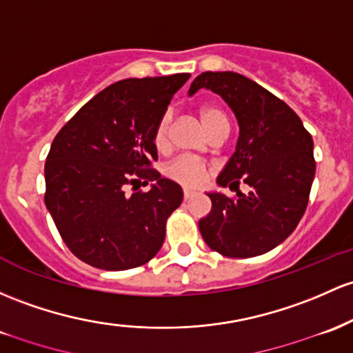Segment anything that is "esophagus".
<instances>
[{
    "mask_svg": "<svg viewBox=\"0 0 353 353\" xmlns=\"http://www.w3.org/2000/svg\"><path fill=\"white\" fill-rule=\"evenodd\" d=\"M196 196V192H192V191H184V201H189V199H192V197Z\"/></svg>",
    "mask_w": 353,
    "mask_h": 353,
    "instance_id": "1",
    "label": "esophagus"
}]
</instances>
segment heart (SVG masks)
I'll use <instances>...</instances> for the list:
<instances>
[{
    "label": "heart",
    "instance_id": "obj_1",
    "mask_svg": "<svg viewBox=\"0 0 353 353\" xmlns=\"http://www.w3.org/2000/svg\"><path fill=\"white\" fill-rule=\"evenodd\" d=\"M199 117L203 120L206 130L212 129L218 122L226 120V115L223 114V110L214 105H206L199 110ZM169 132H170V120L169 115L165 114L164 117L157 122L156 129H154V145L157 150H165L169 147ZM165 174L172 181L179 183L185 188H199L204 184L208 177V169L206 165L201 164V162L192 161V159L181 157L177 161L170 162L165 169Z\"/></svg>",
    "mask_w": 353,
    "mask_h": 353
}]
</instances>
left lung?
Segmentation results:
<instances>
[{
	"label": "left lung",
	"instance_id": "8db88e82",
	"mask_svg": "<svg viewBox=\"0 0 353 353\" xmlns=\"http://www.w3.org/2000/svg\"><path fill=\"white\" fill-rule=\"evenodd\" d=\"M221 95L238 119L234 154L218 184L236 197L208 192L211 212L199 221L203 239L228 258H253L283 243L300 223L315 177L313 139L295 112L234 72H204L189 88ZM250 185L243 195L239 183Z\"/></svg>",
	"mask_w": 353,
	"mask_h": 353
}]
</instances>
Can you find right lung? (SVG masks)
<instances>
[{
    "instance_id": "1",
    "label": "right lung",
    "mask_w": 353,
    "mask_h": 353,
    "mask_svg": "<svg viewBox=\"0 0 353 353\" xmlns=\"http://www.w3.org/2000/svg\"><path fill=\"white\" fill-rule=\"evenodd\" d=\"M189 73L125 79L103 88L61 127L45 162V204L68 250L120 271L161 250L183 189L152 169L154 129ZM151 184L129 196L127 185Z\"/></svg>"
}]
</instances>
